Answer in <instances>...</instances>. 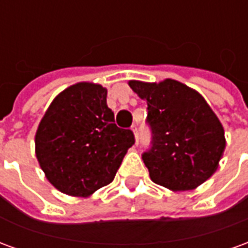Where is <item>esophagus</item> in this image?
Wrapping results in <instances>:
<instances>
[{"mask_svg":"<svg viewBox=\"0 0 248 248\" xmlns=\"http://www.w3.org/2000/svg\"><path fill=\"white\" fill-rule=\"evenodd\" d=\"M131 131H133V134L135 137V143H138V130H137V126H133L131 127Z\"/></svg>","mask_w":248,"mask_h":248,"instance_id":"34e87169","label":"esophagus"}]
</instances>
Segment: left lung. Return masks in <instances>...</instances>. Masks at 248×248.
Segmentation results:
<instances>
[{
  "instance_id": "obj_1",
  "label": "left lung",
  "mask_w": 248,
  "mask_h": 248,
  "mask_svg": "<svg viewBox=\"0 0 248 248\" xmlns=\"http://www.w3.org/2000/svg\"><path fill=\"white\" fill-rule=\"evenodd\" d=\"M129 86L147 102L153 147L142 159L151 181L175 192L206 182L217 171L226 147L223 126L206 99L171 78L131 79Z\"/></svg>"
}]
</instances>
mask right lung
Wrapping results in <instances>:
<instances>
[{
	"label": "right lung",
	"mask_w": 248,
	"mask_h": 248,
	"mask_svg": "<svg viewBox=\"0 0 248 248\" xmlns=\"http://www.w3.org/2000/svg\"><path fill=\"white\" fill-rule=\"evenodd\" d=\"M108 89L78 82L51 101L35 131V156L46 179L70 197L87 198L113 182L134 145L106 103Z\"/></svg>",
	"instance_id": "obj_1"
}]
</instances>
